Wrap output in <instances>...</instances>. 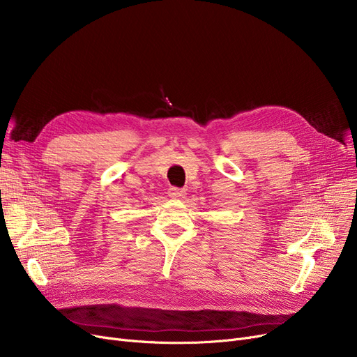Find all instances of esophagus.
Returning <instances> with one entry per match:
<instances>
[{"instance_id": "esophagus-1", "label": "esophagus", "mask_w": 357, "mask_h": 357, "mask_svg": "<svg viewBox=\"0 0 357 357\" xmlns=\"http://www.w3.org/2000/svg\"><path fill=\"white\" fill-rule=\"evenodd\" d=\"M167 194H169V197H171V198H175V199H182V198H185V195H186L185 190H182V188H176V186H172V188H169Z\"/></svg>"}]
</instances>
